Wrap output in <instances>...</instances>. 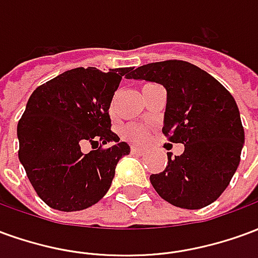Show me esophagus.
Listing matches in <instances>:
<instances>
[{
    "mask_svg": "<svg viewBox=\"0 0 258 258\" xmlns=\"http://www.w3.org/2000/svg\"><path fill=\"white\" fill-rule=\"evenodd\" d=\"M131 152H133V153H140V155H142V153L145 152V149L138 145H133L131 146Z\"/></svg>",
    "mask_w": 258,
    "mask_h": 258,
    "instance_id": "esophagus-1",
    "label": "esophagus"
}]
</instances>
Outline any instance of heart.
Masks as SVG:
<instances>
[{
    "label": "heart",
    "instance_id": "1",
    "mask_svg": "<svg viewBox=\"0 0 258 258\" xmlns=\"http://www.w3.org/2000/svg\"><path fill=\"white\" fill-rule=\"evenodd\" d=\"M121 134L125 140L133 142H144L149 135V130L145 125H140V124H127L121 131Z\"/></svg>",
    "mask_w": 258,
    "mask_h": 258
}]
</instances>
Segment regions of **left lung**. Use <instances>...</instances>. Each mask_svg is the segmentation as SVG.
<instances>
[{
  "instance_id": "obj_1",
  "label": "left lung",
  "mask_w": 258,
  "mask_h": 258,
  "mask_svg": "<svg viewBox=\"0 0 258 258\" xmlns=\"http://www.w3.org/2000/svg\"><path fill=\"white\" fill-rule=\"evenodd\" d=\"M127 79L164 85L167 105L163 134L184 144L151 184L173 206L196 210L217 200L240 162L244 130L236 102L213 76L185 60H163L140 66Z\"/></svg>"
}]
</instances>
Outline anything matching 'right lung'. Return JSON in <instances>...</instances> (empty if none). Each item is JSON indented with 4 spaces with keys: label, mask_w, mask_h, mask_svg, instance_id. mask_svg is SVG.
<instances>
[{
    "label": "right lung",
    "mask_w": 258,
    "mask_h": 258,
    "mask_svg": "<svg viewBox=\"0 0 258 258\" xmlns=\"http://www.w3.org/2000/svg\"><path fill=\"white\" fill-rule=\"evenodd\" d=\"M131 70L72 69L37 87L29 98L18 123V156L49 207L84 210L110 188L118 160L128 155L130 146L110 130L109 107ZM107 142L115 144L102 148ZM87 143L94 151L84 154Z\"/></svg>",
    "instance_id": "right-lung-1"
}]
</instances>
